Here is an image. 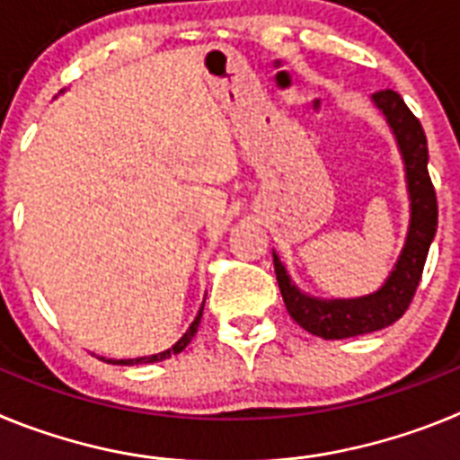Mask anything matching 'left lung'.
Masks as SVG:
<instances>
[{
	"label": "left lung",
	"mask_w": 460,
	"mask_h": 460,
	"mask_svg": "<svg viewBox=\"0 0 460 460\" xmlns=\"http://www.w3.org/2000/svg\"><path fill=\"white\" fill-rule=\"evenodd\" d=\"M373 103L394 131L405 164L410 195V226L405 246L392 274L377 292L357 299H318L308 296L292 283L286 267L274 253V271L290 318L320 339H350L371 334L396 323L412 302L421 280L426 255L438 230L436 189L429 174V145L420 119L392 89L373 93Z\"/></svg>",
	"instance_id": "obj_1"
}]
</instances>
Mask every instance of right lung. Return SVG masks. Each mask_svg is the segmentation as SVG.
Masks as SVG:
<instances>
[{
    "instance_id": "right-lung-1",
    "label": "right lung",
    "mask_w": 460,
    "mask_h": 460,
    "mask_svg": "<svg viewBox=\"0 0 460 460\" xmlns=\"http://www.w3.org/2000/svg\"><path fill=\"white\" fill-rule=\"evenodd\" d=\"M202 308H205V304H202ZM202 308H200V313H198V318H195L193 323H190V327L186 329V334L181 336V339L177 341V343H174L172 348H170V350L158 352V355H152V357H137V359H103V361H108V364H121V367H133V364H154V361H161V359H168V357H172V355H180V352L184 350L186 345L190 343V339H193V336H195L198 327H200Z\"/></svg>"
}]
</instances>
